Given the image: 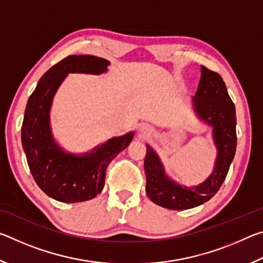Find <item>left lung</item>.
<instances>
[{"label":"left lung","instance_id":"obj_1","mask_svg":"<svg viewBox=\"0 0 263 263\" xmlns=\"http://www.w3.org/2000/svg\"><path fill=\"white\" fill-rule=\"evenodd\" d=\"M201 73L193 101L197 115L213 126L218 157L212 174L195 188L181 186L167 179L158 155L147 146L145 158L146 193L153 203L171 210H186L212 198L226 179L237 147L235 108L225 82L219 74L205 66H201Z\"/></svg>","mask_w":263,"mask_h":263}]
</instances>
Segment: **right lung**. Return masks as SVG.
<instances>
[{
  "label": "right lung",
  "instance_id": "add662e5",
  "mask_svg": "<svg viewBox=\"0 0 263 263\" xmlns=\"http://www.w3.org/2000/svg\"><path fill=\"white\" fill-rule=\"evenodd\" d=\"M109 61L94 55H68L43 75L29 97L22 125V144L35 183L50 197L78 203L96 197L104 186L109 163L125 149L133 133L112 138L90 154L77 157L59 148L50 128V108L68 73L101 74Z\"/></svg>",
  "mask_w": 263,
  "mask_h": 263
}]
</instances>
